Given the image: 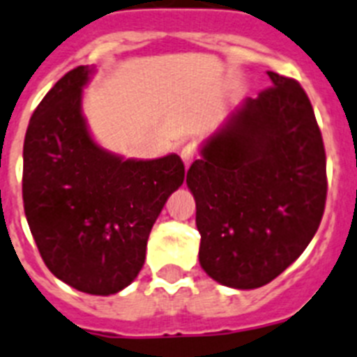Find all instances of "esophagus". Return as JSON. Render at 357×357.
Returning <instances> with one entry per match:
<instances>
[{"instance_id":"esophagus-1","label":"esophagus","mask_w":357,"mask_h":357,"mask_svg":"<svg viewBox=\"0 0 357 357\" xmlns=\"http://www.w3.org/2000/svg\"><path fill=\"white\" fill-rule=\"evenodd\" d=\"M181 160H183L185 163V169H188V167L192 165V161L196 160V149H194L192 145L185 146L183 151H181Z\"/></svg>"}]
</instances>
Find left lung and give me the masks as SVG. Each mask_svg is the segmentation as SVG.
I'll return each mask as SVG.
<instances>
[{"mask_svg":"<svg viewBox=\"0 0 357 357\" xmlns=\"http://www.w3.org/2000/svg\"><path fill=\"white\" fill-rule=\"evenodd\" d=\"M266 74L271 89L232 110L187 172L202 268L239 290L292 265L325 211L326 158L312 105L292 77Z\"/></svg>","mask_w":357,"mask_h":357,"instance_id":"8db88e82","label":"left lung"}]
</instances>
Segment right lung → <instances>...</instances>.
<instances>
[{
	"label": "right lung",
	"instance_id": "1",
	"mask_svg": "<svg viewBox=\"0 0 357 357\" xmlns=\"http://www.w3.org/2000/svg\"><path fill=\"white\" fill-rule=\"evenodd\" d=\"M94 68L67 72L32 114L23 145V206L45 265L86 294H116L145 263L152 225L181 187L178 154L123 160L92 139L82 92Z\"/></svg>",
	"mask_w": 357,
	"mask_h": 357
}]
</instances>
